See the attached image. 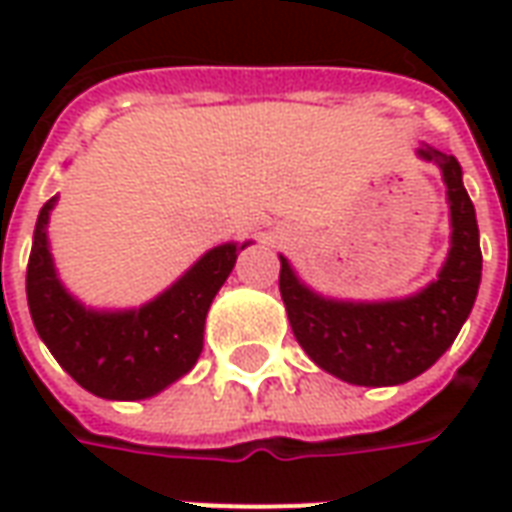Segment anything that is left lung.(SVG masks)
I'll return each mask as SVG.
<instances>
[{
  "mask_svg": "<svg viewBox=\"0 0 512 512\" xmlns=\"http://www.w3.org/2000/svg\"><path fill=\"white\" fill-rule=\"evenodd\" d=\"M417 153L441 169L450 202V252L428 288L395 301L323 299L279 257L290 329L315 365L348 384L397 386L425 373L455 343L477 299L483 255L461 164L433 147Z\"/></svg>",
  "mask_w": 512,
  "mask_h": 512,
  "instance_id": "8db88e82",
  "label": "left lung"
}]
</instances>
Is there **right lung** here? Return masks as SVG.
<instances>
[{
    "mask_svg": "<svg viewBox=\"0 0 512 512\" xmlns=\"http://www.w3.org/2000/svg\"><path fill=\"white\" fill-rule=\"evenodd\" d=\"M57 197L40 208L27 266V301L40 340L62 370L106 400H142L158 395L197 365L205 315L238 249L213 246L183 277L139 310H87L62 288L49 252L46 224Z\"/></svg>",
    "mask_w": 512,
    "mask_h": 512,
    "instance_id": "obj_1",
    "label": "right lung"
}]
</instances>
